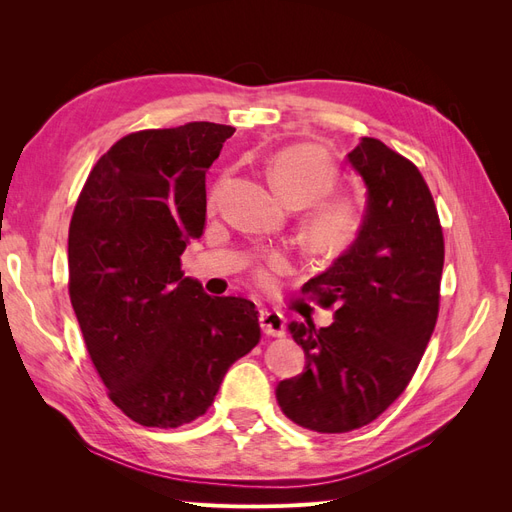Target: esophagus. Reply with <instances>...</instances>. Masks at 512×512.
<instances>
[{"label":"esophagus","mask_w":512,"mask_h":512,"mask_svg":"<svg viewBox=\"0 0 512 512\" xmlns=\"http://www.w3.org/2000/svg\"><path fill=\"white\" fill-rule=\"evenodd\" d=\"M260 329L269 337H282L286 333V318L280 312H269V309H262Z\"/></svg>","instance_id":"34e87169"}]
</instances>
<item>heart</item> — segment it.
Segmentation results:
<instances>
[{
    "label": "heart",
    "instance_id": "1",
    "mask_svg": "<svg viewBox=\"0 0 512 512\" xmlns=\"http://www.w3.org/2000/svg\"><path fill=\"white\" fill-rule=\"evenodd\" d=\"M267 175L275 192L294 207L309 205L303 215V237L320 254H339L356 239L361 230V209L350 196L331 194L337 183V168L312 145H292L277 151L267 164ZM222 192V181L215 185L209 203L215 205ZM292 258L286 250L262 252L254 277L258 284H273L275 275H286Z\"/></svg>",
    "mask_w": 512,
    "mask_h": 512
}]
</instances>
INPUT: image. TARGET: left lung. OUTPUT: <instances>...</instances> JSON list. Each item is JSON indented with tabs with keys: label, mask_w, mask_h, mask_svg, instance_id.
I'll return each instance as SVG.
<instances>
[{
	"label": "left lung",
	"mask_w": 512,
	"mask_h": 512,
	"mask_svg": "<svg viewBox=\"0 0 512 512\" xmlns=\"http://www.w3.org/2000/svg\"><path fill=\"white\" fill-rule=\"evenodd\" d=\"M346 160L367 185L361 232L303 286L320 307L335 309V322L290 324L307 367L275 393L292 423L318 433L376 421L406 391L440 312L444 235L421 170L367 136Z\"/></svg>",
	"instance_id": "1"
}]
</instances>
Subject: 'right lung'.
Masks as SVG:
<instances>
[{
	"instance_id": "right-lung-1",
	"label": "right lung",
	"mask_w": 512,
	"mask_h": 512,
	"mask_svg": "<svg viewBox=\"0 0 512 512\" xmlns=\"http://www.w3.org/2000/svg\"><path fill=\"white\" fill-rule=\"evenodd\" d=\"M235 128L192 121L123 136L91 168L68 232V292L113 404L143 427L203 416L228 367L260 342L243 297L183 277L203 237L205 175Z\"/></svg>"
}]
</instances>
